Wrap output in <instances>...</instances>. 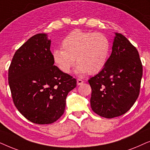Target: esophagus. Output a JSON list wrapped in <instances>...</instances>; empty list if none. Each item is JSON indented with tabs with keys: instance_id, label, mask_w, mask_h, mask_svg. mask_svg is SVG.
<instances>
[{
	"instance_id": "1",
	"label": "esophagus",
	"mask_w": 150,
	"mask_h": 150,
	"mask_svg": "<svg viewBox=\"0 0 150 150\" xmlns=\"http://www.w3.org/2000/svg\"><path fill=\"white\" fill-rule=\"evenodd\" d=\"M83 83V81L81 80V79H77V84L78 86L81 85Z\"/></svg>"
}]
</instances>
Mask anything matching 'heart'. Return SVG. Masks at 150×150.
<instances>
[{"label": "heart", "mask_w": 150, "mask_h": 150, "mask_svg": "<svg viewBox=\"0 0 150 150\" xmlns=\"http://www.w3.org/2000/svg\"><path fill=\"white\" fill-rule=\"evenodd\" d=\"M61 47L53 50L52 56L57 68L67 74L71 73L75 60L78 75L99 73L105 67L110 51V43L104 34L79 29L66 36Z\"/></svg>", "instance_id": "obj_1"}]
</instances>
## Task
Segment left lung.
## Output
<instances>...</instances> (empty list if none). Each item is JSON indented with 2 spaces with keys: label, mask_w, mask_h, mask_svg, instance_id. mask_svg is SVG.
Masks as SVG:
<instances>
[{
  "label": "left lung",
  "mask_w": 150,
  "mask_h": 150,
  "mask_svg": "<svg viewBox=\"0 0 150 150\" xmlns=\"http://www.w3.org/2000/svg\"><path fill=\"white\" fill-rule=\"evenodd\" d=\"M112 49L103 69L88 80L91 108L108 119L131 108L139 97L143 75L139 52L124 35L115 33Z\"/></svg>",
  "instance_id": "obj_1"
}]
</instances>
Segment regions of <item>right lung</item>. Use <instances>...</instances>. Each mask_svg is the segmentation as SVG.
Returning a JSON list of instances; mask_svg holds the SVG:
<instances>
[{"mask_svg": "<svg viewBox=\"0 0 150 150\" xmlns=\"http://www.w3.org/2000/svg\"><path fill=\"white\" fill-rule=\"evenodd\" d=\"M51 40L38 33L16 51L8 80L13 103L26 119L37 124L54 123L64 112L68 94L77 81L54 65Z\"/></svg>", "mask_w": 150, "mask_h": 150, "instance_id": "right-lung-1", "label": "right lung"}]
</instances>
